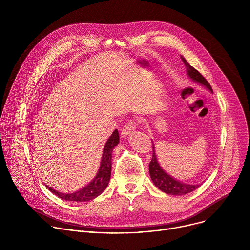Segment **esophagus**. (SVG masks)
<instances>
[{"label":"esophagus","instance_id":"obj_1","mask_svg":"<svg viewBox=\"0 0 250 250\" xmlns=\"http://www.w3.org/2000/svg\"><path fill=\"white\" fill-rule=\"evenodd\" d=\"M135 127H136V124L133 121H130V122L126 123L125 125V126L123 127V129H122V137L125 138V137L128 136L130 133L133 132Z\"/></svg>","mask_w":250,"mask_h":250}]
</instances>
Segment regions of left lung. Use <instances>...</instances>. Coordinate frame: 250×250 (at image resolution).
<instances>
[{"instance_id":"1","label":"left lung","mask_w":250,"mask_h":250,"mask_svg":"<svg viewBox=\"0 0 250 250\" xmlns=\"http://www.w3.org/2000/svg\"><path fill=\"white\" fill-rule=\"evenodd\" d=\"M181 59L183 63L186 66L187 69V74L192 81L201 84L202 86L206 87L210 93H212V89L208 82L201 75L199 71H197L193 66H191L187 60L181 56ZM153 144V142H152ZM149 174L150 178L153 182V184L162 192L168 194V195H173V196H182L186 195L188 193L193 192L194 190L198 189L200 185H193V184H187L183 183L179 180L175 179L171 175L166 173L161 166L159 165L157 158H156V153L154 150V146H153V153H152V159L149 163Z\"/></svg>"}]
</instances>
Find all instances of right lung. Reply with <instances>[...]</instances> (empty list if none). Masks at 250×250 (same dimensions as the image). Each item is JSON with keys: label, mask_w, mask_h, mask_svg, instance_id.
<instances>
[{"label": "right lung", "mask_w": 250, "mask_h": 250, "mask_svg": "<svg viewBox=\"0 0 250 250\" xmlns=\"http://www.w3.org/2000/svg\"><path fill=\"white\" fill-rule=\"evenodd\" d=\"M120 142V136L118 129H115L112 135L106 140L105 145L104 146L102 160L100 163L99 170L95 176L94 179L85 187L80 189L79 191L73 193H61L49 186L46 188L51 191L54 195L59 197L62 200L66 201H73V202H87L97 198L101 195L105 188L108 187L110 179H111V173H112V153L115 146H118Z\"/></svg>", "instance_id": "obj_1"}]
</instances>
